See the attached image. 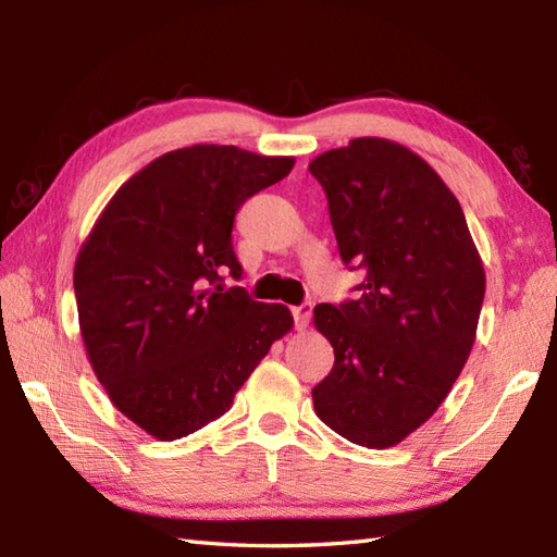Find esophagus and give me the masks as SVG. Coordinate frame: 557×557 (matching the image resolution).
Instances as JSON below:
<instances>
[{"label": "esophagus", "mask_w": 557, "mask_h": 557, "mask_svg": "<svg viewBox=\"0 0 557 557\" xmlns=\"http://www.w3.org/2000/svg\"><path fill=\"white\" fill-rule=\"evenodd\" d=\"M311 313H313V306L311 304H301V306H294L292 315H294V325L297 330H304L311 321Z\"/></svg>", "instance_id": "obj_1"}]
</instances>
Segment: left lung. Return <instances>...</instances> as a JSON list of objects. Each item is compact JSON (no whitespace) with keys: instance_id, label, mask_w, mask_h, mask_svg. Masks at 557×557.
Wrapping results in <instances>:
<instances>
[{"instance_id":"left-lung-1","label":"left lung","mask_w":557,"mask_h":557,"mask_svg":"<svg viewBox=\"0 0 557 557\" xmlns=\"http://www.w3.org/2000/svg\"><path fill=\"white\" fill-rule=\"evenodd\" d=\"M339 256L361 294L318 304L335 366L313 407L347 441L383 449L443 405L474 347L486 272L459 200L429 162L387 138H354L309 164Z\"/></svg>"}]
</instances>
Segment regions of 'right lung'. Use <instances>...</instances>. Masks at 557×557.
Wrapping results in <instances>:
<instances>
[{
	"instance_id": "add662e5",
	"label": "right lung",
	"mask_w": 557,
	"mask_h": 557,
	"mask_svg": "<svg viewBox=\"0 0 557 557\" xmlns=\"http://www.w3.org/2000/svg\"><path fill=\"white\" fill-rule=\"evenodd\" d=\"M294 158L191 146L146 164L104 206L74 268L88 361L112 405L158 441L230 411L294 318L287 306L224 289L242 277L232 227L246 198Z\"/></svg>"
}]
</instances>
